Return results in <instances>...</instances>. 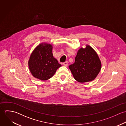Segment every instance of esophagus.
<instances>
[{"mask_svg": "<svg viewBox=\"0 0 126 126\" xmlns=\"http://www.w3.org/2000/svg\"><path fill=\"white\" fill-rule=\"evenodd\" d=\"M63 65L64 66L67 67V65H68V63H67V62H65L63 63Z\"/></svg>", "mask_w": 126, "mask_h": 126, "instance_id": "34e87169", "label": "esophagus"}]
</instances>
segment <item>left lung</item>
<instances>
[{"mask_svg": "<svg viewBox=\"0 0 126 126\" xmlns=\"http://www.w3.org/2000/svg\"><path fill=\"white\" fill-rule=\"evenodd\" d=\"M74 78L80 83L94 80L101 68V62L97 53L88 45L80 47L75 57V63L69 66Z\"/></svg>", "mask_w": 126, "mask_h": 126, "instance_id": "left-lung-1", "label": "left lung"}]
</instances>
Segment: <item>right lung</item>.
I'll return each instance as SVG.
<instances>
[{
  "mask_svg": "<svg viewBox=\"0 0 126 126\" xmlns=\"http://www.w3.org/2000/svg\"><path fill=\"white\" fill-rule=\"evenodd\" d=\"M52 45L47 42L39 44L30 55L28 65L34 78L47 80L52 78L62 65L53 57Z\"/></svg>",
  "mask_w": 126,
  "mask_h": 126,
  "instance_id": "add662e5",
  "label": "right lung"
}]
</instances>
